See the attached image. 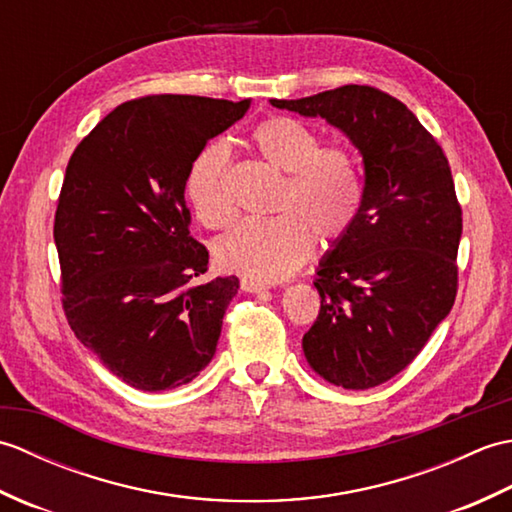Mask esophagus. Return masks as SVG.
<instances>
[{"mask_svg":"<svg viewBox=\"0 0 512 512\" xmlns=\"http://www.w3.org/2000/svg\"><path fill=\"white\" fill-rule=\"evenodd\" d=\"M239 286H242L244 292H264V290H268V286L262 284V281H255V279H248V277L239 281Z\"/></svg>","mask_w":512,"mask_h":512,"instance_id":"obj_1","label":"esophagus"}]
</instances>
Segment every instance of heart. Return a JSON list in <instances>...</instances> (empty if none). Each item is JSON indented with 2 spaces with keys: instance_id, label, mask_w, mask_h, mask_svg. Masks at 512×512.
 I'll use <instances>...</instances> for the list:
<instances>
[{
  "instance_id": "obj_1",
  "label": "heart",
  "mask_w": 512,
  "mask_h": 512,
  "mask_svg": "<svg viewBox=\"0 0 512 512\" xmlns=\"http://www.w3.org/2000/svg\"><path fill=\"white\" fill-rule=\"evenodd\" d=\"M250 140L270 167L286 173L275 202L279 213L235 224L215 242V259L248 279L279 281L310 257L314 233L334 242L350 231L361 211L363 178L350 149L321 147V136L295 118H268ZM228 165L226 145L213 143L189 171L187 195L204 226L220 228L233 220Z\"/></svg>"
}]
</instances>
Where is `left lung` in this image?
<instances>
[{
	"label": "left lung",
	"instance_id": "1",
	"mask_svg": "<svg viewBox=\"0 0 512 512\" xmlns=\"http://www.w3.org/2000/svg\"><path fill=\"white\" fill-rule=\"evenodd\" d=\"M270 103L325 118L363 156L361 211L319 262L321 310L301 345L336 387L383 385L420 354L458 292L462 209L449 160L405 103L369 85Z\"/></svg>",
	"mask_w": 512,
	"mask_h": 512
}]
</instances>
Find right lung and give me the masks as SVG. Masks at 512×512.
<instances>
[{"instance_id":"right-lung-1","label":"right lung","mask_w":512,"mask_h":512,"mask_svg":"<svg viewBox=\"0 0 512 512\" xmlns=\"http://www.w3.org/2000/svg\"><path fill=\"white\" fill-rule=\"evenodd\" d=\"M250 101L156 94L85 136L54 215L72 332L129 387L187 385L211 363L237 277L198 281L209 250L189 235L184 187L204 145Z\"/></svg>"}]
</instances>
